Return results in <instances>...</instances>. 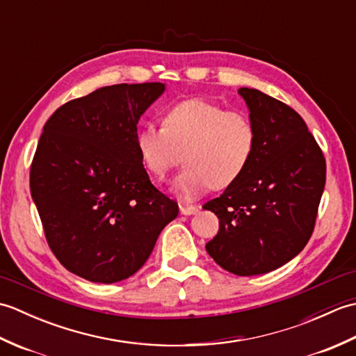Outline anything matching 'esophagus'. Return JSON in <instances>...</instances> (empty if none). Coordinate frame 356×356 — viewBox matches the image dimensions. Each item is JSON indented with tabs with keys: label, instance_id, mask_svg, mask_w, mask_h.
<instances>
[{
	"label": "esophagus",
	"instance_id": "1",
	"mask_svg": "<svg viewBox=\"0 0 356 356\" xmlns=\"http://www.w3.org/2000/svg\"><path fill=\"white\" fill-rule=\"evenodd\" d=\"M180 214L182 216H193L197 213V208L193 207V205H180Z\"/></svg>",
	"mask_w": 356,
	"mask_h": 356
}]
</instances>
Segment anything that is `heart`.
<instances>
[{"label": "heart", "mask_w": 356, "mask_h": 356, "mask_svg": "<svg viewBox=\"0 0 356 356\" xmlns=\"http://www.w3.org/2000/svg\"><path fill=\"white\" fill-rule=\"evenodd\" d=\"M259 142L251 116L226 111L207 99H186L165 111L162 127L142 125L136 147L147 170L157 179L186 162L171 190L184 200L229 186L246 171ZM184 156H181V153Z\"/></svg>", "instance_id": "heart-1"}]
</instances>
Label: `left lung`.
I'll return each mask as SVG.
<instances>
[{
	"mask_svg": "<svg viewBox=\"0 0 356 356\" xmlns=\"http://www.w3.org/2000/svg\"><path fill=\"white\" fill-rule=\"evenodd\" d=\"M259 142L246 171L203 205L218 217L207 252L240 277L274 270L312 236L326 184V161L306 122L289 105L241 87Z\"/></svg>",
	"mask_w": 356,
	"mask_h": 356,
	"instance_id": "1",
	"label": "left lung"
}]
</instances>
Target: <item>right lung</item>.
I'll list each match as a JSON object with an SVG mask.
<instances>
[{"label": "right lung", "instance_id": "right-lung-1", "mask_svg": "<svg viewBox=\"0 0 356 356\" xmlns=\"http://www.w3.org/2000/svg\"><path fill=\"white\" fill-rule=\"evenodd\" d=\"M161 82L97 88L59 107L42 128L30 193L63 266L93 283L136 274L177 203L149 182L136 147L138 122Z\"/></svg>", "mask_w": 356, "mask_h": 356}]
</instances>
